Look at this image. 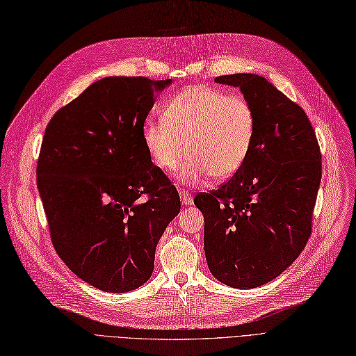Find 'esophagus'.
Here are the masks:
<instances>
[{
	"mask_svg": "<svg viewBox=\"0 0 356 356\" xmlns=\"http://www.w3.org/2000/svg\"><path fill=\"white\" fill-rule=\"evenodd\" d=\"M180 200H181V204L183 205H192V202H193V196L189 193V192H186V191H180Z\"/></svg>",
	"mask_w": 356,
	"mask_h": 356,
	"instance_id": "1",
	"label": "esophagus"
}]
</instances>
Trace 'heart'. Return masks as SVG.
Here are the masks:
<instances>
[{"label":"heart","instance_id":"1","mask_svg":"<svg viewBox=\"0 0 356 356\" xmlns=\"http://www.w3.org/2000/svg\"><path fill=\"white\" fill-rule=\"evenodd\" d=\"M255 129V110L243 95L195 85L168 101L163 120L145 122L142 139L163 171L175 170L188 151L177 179L196 183L208 176H233L251 151Z\"/></svg>","mask_w":356,"mask_h":356}]
</instances>
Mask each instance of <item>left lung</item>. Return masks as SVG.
Returning <instances> with one entry per match:
<instances>
[{
    "label": "left lung",
    "mask_w": 356,
    "mask_h": 356,
    "mask_svg": "<svg viewBox=\"0 0 356 356\" xmlns=\"http://www.w3.org/2000/svg\"><path fill=\"white\" fill-rule=\"evenodd\" d=\"M239 88L257 114L245 163L222 185L195 196L204 214L208 268L230 287L251 289L280 275L304 251L321 181V151L305 111L266 77H216Z\"/></svg>",
    "instance_id": "1"
}]
</instances>
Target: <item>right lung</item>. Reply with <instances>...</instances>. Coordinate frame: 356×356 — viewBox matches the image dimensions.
<instances>
[{
    "instance_id": "1",
    "label": "right lung",
    "mask_w": 356,
    "mask_h": 356,
    "mask_svg": "<svg viewBox=\"0 0 356 356\" xmlns=\"http://www.w3.org/2000/svg\"><path fill=\"white\" fill-rule=\"evenodd\" d=\"M171 83L111 76L88 86L49 120L36 185L56 252L79 279L124 293L147 282L155 248L180 198L152 164L142 127Z\"/></svg>"
}]
</instances>
